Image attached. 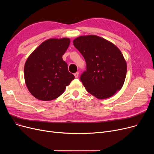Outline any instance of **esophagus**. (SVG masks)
Segmentation results:
<instances>
[{
    "mask_svg": "<svg viewBox=\"0 0 154 154\" xmlns=\"http://www.w3.org/2000/svg\"><path fill=\"white\" fill-rule=\"evenodd\" d=\"M79 72H76V73H75V74H74V76H75V78H77L78 77H79Z\"/></svg>",
    "mask_w": 154,
    "mask_h": 154,
    "instance_id": "1",
    "label": "esophagus"
}]
</instances>
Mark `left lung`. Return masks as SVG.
Returning <instances> with one entry per match:
<instances>
[{"label": "left lung", "instance_id": "obj_1", "mask_svg": "<svg viewBox=\"0 0 154 154\" xmlns=\"http://www.w3.org/2000/svg\"><path fill=\"white\" fill-rule=\"evenodd\" d=\"M73 44L86 62L87 70L80 80L88 93L99 99H105L122 88L127 62L116 45L95 35L79 36Z\"/></svg>", "mask_w": 154, "mask_h": 154}]
</instances>
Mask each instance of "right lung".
<instances>
[{"instance_id": "obj_1", "label": "right lung", "mask_w": 154, "mask_h": 154, "mask_svg": "<svg viewBox=\"0 0 154 154\" xmlns=\"http://www.w3.org/2000/svg\"><path fill=\"white\" fill-rule=\"evenodd\" d=\"M69 38L45 40L29 56L24 66V79L30 93L36 99L52 100L62 95L74 79L62 59Z\"/></svg>"}]
</instances>
